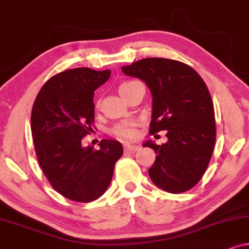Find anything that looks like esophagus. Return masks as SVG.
<instances>
[{
	"label": "esophagus",
	"instance_id": "obj_1",
	"mask_svg": "<svg viewBox=\"0 0 249 249\" xmlns=\"http://www.w3.org/2000/svg\"><path fill=\"white\" fill-rule=\"evenodd\" d=\"M141 148L139 146H135V145H124V151L128 153H135L137 152L138 149Z\"/></svg>",
	"mask_w": 249,
	"mask_h": 249
}]
</instances>
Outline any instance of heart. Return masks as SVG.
Masks as SVG:
<instances>
[{"label":"heart","mask_w":249,"mask_h":249,"mask_svg":"<svg viewBox=\"0 0 249 249\" xmlns=\"http://www.w3.org/2000/svg\"><path fill=\"white\" fill-rule=\"evenodd\" d=\"M138 84V81L129 80L122 83L120 86H119V91L122 96H125L129 91H130L132 88H134L136 85ZM95 107L96 110L101 107V100H97L96 103H95ZM112 134H113L115 137L121 138V139H131L136 136V124L135 122H122V124H115L113 128H112Z\"/></svg>","instance_id":"b5f03b06"}]
</instances>
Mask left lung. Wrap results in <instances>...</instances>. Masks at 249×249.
Masks as SVG:
<instances>
[{"mask_svg": "<svg viewBox=\"0 0 249 249\" xmlns=\"http://www.w3.org/2000/svg\"><path fill=\"white\" fill-rule=\"evenodd\" d=\"M121 70L151 90L149 132L166 131L165 144H142L156 153L149 178L171 194L192 189L205 173L215 144L214 107L205 83L192 67L163 57L139 60Z\"/></svg>", "mask_w": 249, "mask_h": 249, "instance_id": "left-lung-1", "label": "left lung"}]
</instances>
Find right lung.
Masks as SVG:
<instances>
[{"instance_id":"right-lung-1","label":"right lung","mask_w":249,"mask_h":249,"mask_svg":"<svg viewBox=\"0 0 249 249\" xmlns=\"http://www.w3.org/2000/svg\"><path fill=\"white\" fill-rule=\"evenodd\" d=\"M110 74L90 68L62 71L44 84L33 105L32 135L40 168L53 188L74 202L103 195L124 153L112 139H102L98 151L81 145L95 119L94 91Z\"/></svg>"}]
</instances>
